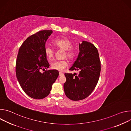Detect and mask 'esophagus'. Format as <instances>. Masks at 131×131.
<instances>
[{
  "label": "esophagus",
  "mask_w": 131,
  "mask_h": 131,
  "mask_svg": "<svg viewBox=\"0 0 131 131\" xmlns=\"http://www.w3.org/2000/svg\"><path fill=\"white\" fill-rule=\"evenodd\" d=\"M59 76H64V73L63 72H59Z\"/></svg>",
  "instance_id": "esophagus-1"
}]
</instances>
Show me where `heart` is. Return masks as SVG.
<instances>
[{
  "mask_svg": "<svg viewBox=\"0 0 131 131\" xmlns=\"http://www.w3.org/2000/svg\"><path fill=\"white\" fill-rule=\"evenodd\" d=\"M53 44L55 48L58 49H63L65 50L64 58H68L70 60L73 59L75 52L73 48L72 47V42L68 38L65 37H62L55 39L53 41ZM44 52L47 59L49 60H52L54 57L55 51L49 46H46ZM68 66V62L66 60L56 61L54 62L52 65L51 67L53 69L57 70L58 71L63 70L66 67Z\"/></svg>",
  "mask_w": 131,
  "mask_h": 131,
  "instance_id": "heart-1",
  "label": "heart"
}]
</instances>
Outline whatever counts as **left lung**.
I'll list each match as a JSON object with an SVG mask.
<instances>
[{
    "label": "left lung",
    "mask_w": 131,
    "mask_h": 131,
    "mask_svg": "<svg viewBox=\"0 0 131 131\" xmlns=\"http://www.w3.org/2000/svg\"><path fill=\"white\" fill-rule=\"evenodd\" d=\"M79 50L77 59L69 69L79 70V74L65 73L64 92L72 101L83 100L91 94L99 81L101 69L99 52L94 45L83 41L79 44Z\"/></svg>",
    "instance_id": "obj_1"
}]
</instances>
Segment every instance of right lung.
Returning a JSON list of instances; mask_svg holds the SVG:
<instances>
[{
    "mask_svg": "<svg viewBox=\"0 0 131 131\" xmlns=\"http://www.w3.org/2000/svg\"><path fill=\"white\" fill-rule=\"evenodd\" d=\"M52 33V30H43L31 35L22 43L17 56L16 78L24 92L34 99L47 97L59 74L54 69L40 72L49 67L44 50Z\"/></svg>",
    "mask_w": 131,
    "mask_h": 131,
    "instance_id": "1",
    "label": "right lung"
}]
</instances>
